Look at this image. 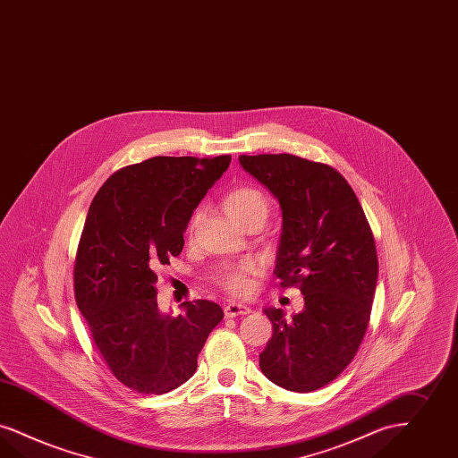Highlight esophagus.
<instances>
[{
    "label": "esophagus",
    "mask_w": 458,
    "mask_h": 458,
    "mask_svg": "<svg viewBox=\"0 0 458 458\" xmlns=\"http://www.w3.org/2000/svg\"><path fill=\"white\" fill-rule=\"evenodd\" d=\"M247 313H250V309L245 305H238V303L225 305V317H228V318L238 317V315H247Z\"/></svg>",
    "instance_id": "obj_1"
}]
</instances>
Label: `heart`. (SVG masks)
<instances>
[{
    "instance_id": "b5f03b06",
    "label": "heart",
    "mask_w": 458,
    "mask_h": 458,
    "mask_svg": "<svg viewBox=\"0 0 458 458\" xmlns=\"http://www.w3.org/2000/svg\"><path fill=\"white\" fill-rule=\"evenodd\" d=\"M225 211L228 213L230 218L242 223V221L250 218V216H267L269 213V201L267 198L252 185H242L233 191H230L225 196ZM201 218V209L192 211L191 218L187 221L185 226V235L191 237L199 223ZM256 262L252 260H243L237 266H230L226 269H223L220 275L216 276V283L226 293L233 294V296H245L250 292V276L256 275Z\"/></svg>"
}]
</instances>
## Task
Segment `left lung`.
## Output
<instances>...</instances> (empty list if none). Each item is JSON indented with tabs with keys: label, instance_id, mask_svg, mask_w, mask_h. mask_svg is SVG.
Here are the masks:
<instances>
[{
	"label": "left lung",
	"instance_id": "1",
	"mask_svg": "<svg viewBox=\"0 0 458 458\" xmlns=\"http://www.w3.org/2000/svg\"><path fill=\"white\" fill-rule=\"evenodd\" d=\"M283 209L275 279L298 288L305 309L284 318L266 309L273 335L260 352L262 373L292 392L335 380L363 343L378 277V257L365 211L330 165L290 153L240 155Z\"/></svg>",
	"mask_w": 458,
	"mask_h": 458
}]
</instances>
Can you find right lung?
<instances>
[{
    "label": "right lung",
    "instance_id": "obj_1",
    "mask_svg": "<svg viewBox=\"0 0 458 458\" xmlns=\"http://www.w3.org/2000/svg\"><path fill=\"white\" fill-rule=\"evenodd\" d=\"M232 162L153 157L112 174L93 198L74 259V300L110 373L138 394H166L187 382L223 318L209 300L183 313L157 305L155 271L182 252L196 206Z\"/></svg>",
    "mask_w": 458,
    "mask_h": 458
}]
</instances>
